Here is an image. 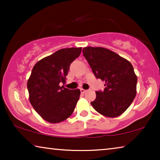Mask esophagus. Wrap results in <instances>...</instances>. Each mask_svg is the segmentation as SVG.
I'll return each instance as SVG.
<instances>
[{"mask_svg":"<svg viewBox=\"0 0 160 160\" xmlns=\"http://www.w3.org/2000/svg\"><path fill=\"white\" fill-rule=\"evenodd\" d=\"M80 92H81V93H85L86 92H87V90H84V89H80Z\"/></svg>","mask_w":160,"mask_h":160,"instance_id":"34e87169","label":"esophagus"}]
</instances>
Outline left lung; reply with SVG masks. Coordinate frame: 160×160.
Wrapping results in <instances>:
<instances>
[{"label": "left lung", "instance_id": "1", "mask_svg": "<svg viewBox=\"0 0 160 160\" xmlns=\"http://www.w3.org/2000/svg\"><path fill=\"white\" fill-rule=\"evenodd\" d=\"M82 53L95 77L105 82L104 91L96 92L92 106L107 117L122 114L136 95L138 79L132 64L105 48L88 47Z\"/></svg>", "mask_w": 160, "mask_h": 160}]
</instances>
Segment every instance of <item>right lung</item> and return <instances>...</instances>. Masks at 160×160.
<instances>
[{"label":"right lung","mask_w":160,"mask_h":160,"mask_svg":"<svg viewBox=\"0 0 160 160\" xmlns=\"http://www.w3.org/2000/svg\"><path fill=\"white\" fill-rule=\"evenodd\" d=\"M82 48L56 51L34 65L28 81L29 102L43 119L51 123L66 120L74 112L80 91L65 88L70 66L80 56Z\"/></svg>","instance_id":"right-lung-1"}]
</instances>
